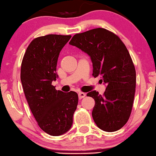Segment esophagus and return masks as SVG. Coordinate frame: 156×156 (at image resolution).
I'll use <instances>...</instances> for the list:
<instances>
[{"label": "esophagus", "mask_w": 156, "mask_h": 156, "mask_svg": "<svg viewBox=\"0 0 156 156\" xmlns=\"http://www.w3.org/2000/svg\"><path fill=\"white\" fill-rule=\"evenodd\" d=\"M78 96H79V99H83L85 97V94L83 93V92H79Z\"/></svg>", "instance_id": "34e87169"}]
</instances>
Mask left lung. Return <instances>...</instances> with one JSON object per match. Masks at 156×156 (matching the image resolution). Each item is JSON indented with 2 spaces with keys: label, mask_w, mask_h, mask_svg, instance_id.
Segmentation results:
<instances>
[{
  "label": "left lung",
  "mask_w": 156,
  "mask_h": 156,
  "mask_svg": "<svg viewBox=\"0 0 156 156\" xmlns=\"http://www.w3.org/2000/svg\"><path fill=\"white\" fill-rule=\"evenodd\" d=\"M69 44L80 48L91 58L94 77L106 85L103 95L91 91L94 99V121L100 129L115 132L124 126L131 114L136 72L128 50L112 32L96 28L74 35Z\"/></svg>",
  "instance_id": "1"
}]
</instances>
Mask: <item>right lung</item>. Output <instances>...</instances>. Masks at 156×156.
<instances>
[{
	"label": "right lung",
	"instance_id": "add662e5",
	"mask_svg": "<svg viewBox=\"0 0 156 156\" xmlns=\"http://www.w3.org/2000/svg\"><path fill=\"white\" fill-rule=\"evenodd\" d=\"M71 36L50 34L31 41L21 68V81L32 113L43 131L52 136L66 133L73 124L78 94L56 90L60 51Z\"/></svg>",
	"mask_w": 156,
	"mask_h": 156
}]
</instances>
